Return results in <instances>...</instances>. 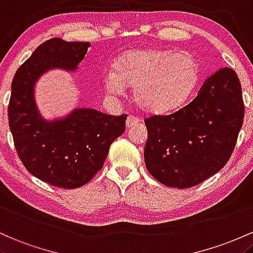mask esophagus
Masks as SVG:
<instances>
[{"label":"esophagus","instance_id":"1","mask_svg":"<svg viewBox=\"0 0 253 253\" xmlns=\"http://www.w3.org/2000/svg\"><path fill=\"white\" fill-rule=\"evenodd\" d=\"M138 122H140V119H138L137 117H134V116H129V117L126 118V124L127 127H131V126H136V124H137Z\"/></svg>","mask_w":253,"mask_h":253}]
</instances>
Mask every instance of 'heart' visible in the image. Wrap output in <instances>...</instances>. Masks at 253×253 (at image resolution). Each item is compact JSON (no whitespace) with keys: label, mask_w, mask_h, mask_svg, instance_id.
<instances>
[{"label":"heart","mask_w":253,"mask_h":253,"mask_svg":"<svg viewBox=\"0 0 253 253\" xmlns=\"http://www.w3.org/2000/svg\"><path fill=\"white\" fill-rule=\"evenodd\" d=\"M200 78L196 59L171 50L127 51L115 63V73L105 76V88L121 94L131 86L136 105L150 115L175 111L192 94Z\"/></svg>","instance_id":"1"}]
</instances>
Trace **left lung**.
Here are the masks:
<instances>
[{
	"label": "left lung",
	"instance_id": "1",
	"mask_svg": "<svg viewBox=\"0 0 253 253\" xmlns=\"http://www.w3.org/2000/svg\"><path fill=\"white\" fill-rule=\"evenodd\" d=\"M240 81L231 68L207 79L191 103L167 116L144 119V163L169 188L202 183L227 164L244 122Z\"/></svg>",
	"mask_w": 253,
	"mask_h": 253
}]
</instances>
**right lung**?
<instances>
[{
  "mask_svg": "<svg viewBox=\"0 0 253 253\" xmlns=\"http://www.w3.org/2000/svg\"><path fill=\"white\" fill-rule=\"evenodd\" d=\"M89 46L88 42L49 39L16 70L12 82L8 119L20 160L31 174L62 189L88 183L103 169L112 142L126 130V115L75 109L64 118L46 121L38 111V79L55 68L76 70Z\"/></svg>",
  "mask_w": 253,
  "mask_h": 253,
  "instance_id": "1",
  "label": "right lung"
}]
</instances>
